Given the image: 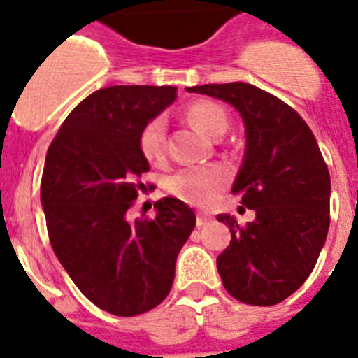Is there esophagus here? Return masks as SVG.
<instances>
[{
	"label": "esophagus",
	"mask_w": 358,
	"mask_h": 358,
	"mask_svg": "<svg viewBox=\"0 0 358 358\" xmlns=\"http://www.w3.org/2000/svg\"><path fill=\"white\" fill-rule=\"evenodd\" d=\"M212 221V215H208V213H203L199 212L197 213V226H204V224H208V222Z\"/></svg>",
	"instance_id": "esophagus-1"
}]
</instances>
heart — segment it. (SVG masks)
Here are the masks:
<instances>
[{
	"label": "heart",
	"instance_id": "1",
	"mask_svg": "<svg viewBox=\"0 0 358 358\" xmlns=\"http://www.w3.org/2000/svg\"><path fill=\"white\" fill-rule=\"evenodd\" d=\"M186 117L197 130L210 137H221L228 130V114L213 101L201 99L186 108ZM139 152L148 163H163L166 155V121L163 115H155L141 128L137 137ZM230 182V170L222 164L186 166L170 173L164 188L170 195L182 203L206 206L219 197Z\"/></svg>",
	"mask_w": 358,
	"mask_h": 358
}]
</instances>
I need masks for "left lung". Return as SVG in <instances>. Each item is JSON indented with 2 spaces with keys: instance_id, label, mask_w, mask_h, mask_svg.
I'll list each match as a JSON object with an SVG mask.
<instances>
[{
  "instance_id": "1",
  "label": "left lung",
  "mask_w": 358,
  "mask_h": 358,
  "mask_svg": "<svg viewBox=\"0 0 358 358\" xmlns=\"http://www.w3.org/2000/svg\"><path fill=\"white\" fill-rule=\"evenodd\" d=\"M239 110L246 154L231 192L255 221L228 224L230 246L217 257L226 292L252 306H273L301 288L329 228L328 166L306 121L279 97L250 83L192 87Z\"/></svg>"
}]
</instances>
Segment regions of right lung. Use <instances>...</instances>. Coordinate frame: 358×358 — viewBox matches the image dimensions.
Instances as JSON below:
<instances>
[{
    "mask_svg": "<svg viewBox=\"0 0 358 358\" xmlns=\"http://www.w3.org/2000/svg\"><path fill=\"white\" fill-rule=\"evenodd\" d=\"M176 87L115 85L85 97L50 143L41 204L52 250L85 297L117 317L166 299L176 259L195 228L194 210L163 197L152 219L127 212L150 164L137 137L176 99Z\"/></svg>",
    "mask_w": 358,
    "mask_h": 358,
    "instance_id": "right-lung-1",
    "label": "right lung"
}]
</instances>
